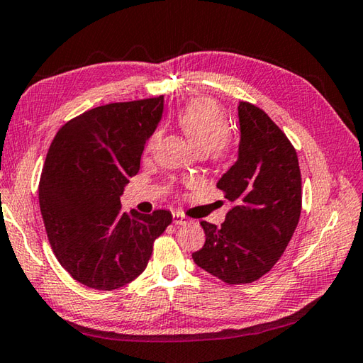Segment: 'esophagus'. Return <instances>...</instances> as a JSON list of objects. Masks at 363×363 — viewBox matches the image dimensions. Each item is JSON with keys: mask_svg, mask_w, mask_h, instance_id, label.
Wrapping results in <instances>:
<instances>
[{"mask_svg": "<svg viewBox=\"0 0 363 363\" xmlns=\"http://www.w3.org/2000/svg\"><path fill=\"white\" fill-rule=\"evenodd\" d=\"M172 219H174V224L175 225H184V224L189 223V219L184 216V214H182V213H174L172 214Z\"/></svg>", "mask_w": 363, "mask_h": 363, "instance_id": "obj_1", "label": "esophagus"}]
</instances>
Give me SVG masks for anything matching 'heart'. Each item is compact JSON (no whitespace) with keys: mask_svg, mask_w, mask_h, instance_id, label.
<instances>
[{"mask_svg":"<svg viewBox=\"0 0 363 363\" xmlns=\"http://www.w3.org/2000/svg\"><path fill=\"white\" fill-rule=\"evenodd\" d=\"M177 122L199 153L206 155L213 152L220 157L227 152L230 122L214 100L196 99L189 101L177 116ZM158 138L160 131L153 133L149 144H147V152L152 150Z\"/></svg>","mask_w":363,"mask_h":363,"instance_id":"obj_1","label":"heart"}]
</instances>
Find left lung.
<instances>
[{"mask_svg": "<svg viewBox=\"0 0 363 363\" xmlns=\"http://www.w3.org/2000/svg\"><path fill=\"white\" fill-rule=\"evenodd\" d=\"M238 160L216 186L233 202L220 227L202 220L205 244L194 263L228 285L250 284L271 271L298 227L299 161L285 133L263 109L240 101Z\"/></svg>", "mask_w": 363, "mask_h": 363, "instance_id": "1", "label": "left lung"}]
</instances>
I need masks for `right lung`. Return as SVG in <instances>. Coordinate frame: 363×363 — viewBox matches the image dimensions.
I'll use <instances>...</instances> for the list:
<instances>
[{
	"instance_id": "1",
	"label": "right lung",
	"mask_w": 363,
	"mask_h": 363,
	"mask_svg": "<svg viewBox=\"0 0 363 363\" xmlns=\"http://www.w3.org/2000/svg\"><path fill=\"white\" fill-rule=\"evenodd\" d=\"M162 105L160 95L89 109L64 123L48 149L39 183L48 241L62 268L94 290L135 280L172 223L167 210L125 213L121 203Z\"/></svg>"
}]
</instances>
